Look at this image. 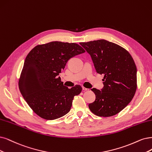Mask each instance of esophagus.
<instances>
[{"instance_id": "34e87169", "label": "esophagus", "mask_w": 152, "mask_h": 152, "mask_svg": "<svg viewBox=\"0 0 152 152\" xmlns=\"http://www.w3.org/2000/svg\"><path fill=\"white\" fill-rule=\"evenodd\" d=\"M83 90L85 91H89V89H88V88H86L85 87H83Z\"/></svg>"}]
</instances>
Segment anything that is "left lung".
Returning <instances> with one entry per match:
<instances>
[{"label": "left lung", "mask_w": 152, "mask_h": 152, "mask_svg": "<svg viewBox=\"0 0 152 152\" xmlns=\"http://www.w3.org/2000/svg\"><path fill=\"white\" fill-rule=\"evenodd\" d=\"M80 44L91 56L96 72L104 75L102 91L91 89L96 99L89 104V110L98 116L118 114L130 103L137 90L133 59L125 49L104 39Z\"/></svg>", "instance_id": "8db88e82"}]
</instances>
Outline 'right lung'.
<instances>
[{"label":"right lung","instance_id":"1","mask_svg":"<svg viewBox=\"0 0 152 152\" xmlns=\"http://www.w3.org/2000/svg\"><path fill=\"white\" fill-rule=\"evenodd\" d=\"M85 50L76 43L53 41L37 45L27 54L20 79L19 90L26 102L42 118L53 120L70 111L75 96L82 88L69 89L59 76L68 60Z\"/></svg>","mask_w":152,"mask_h":152}]
</instances>
